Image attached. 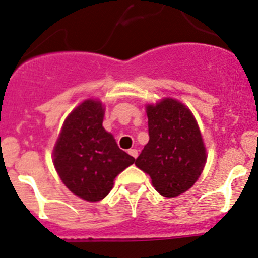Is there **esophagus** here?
Returning a JSON list of instances; mask_svg holds the SVG:
<instances>
[{
  "label": "esophagus",
  "instance_id": "1",
  "mask_svg": "<svg viewBox=\"0 0 258 258\" xmlns=\"http://www.w3.org/2000/svg\"><path fill=\"white\" fill-rule=\"evenodd\" d=\"M128 153H129L130 156H132V157H134V158H137L138 155H139V152H138L137 149H130L129 151H128Z\"/></svg>",
  "mask_w": 258,
  "mask_h": 258
}]
</instances>
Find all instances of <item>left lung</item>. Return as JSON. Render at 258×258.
Segmentation results:
<instances>
[{"instance_id":"left-lung-1","label":"left lung","mask_w":258,"mask_h":258,"mask_svg":"<svg viewBox=\"0 0 258 258\" xmlns=\"http://www.w3.org/2000/svg\"><path fill=\"white\" fill-rule=\"evenodd\" d=\"M149 143L135 161L161 195L175 198L190 189L206 164V147L189 108L174 98L147 105Z\"/></svg>"}]
</instances>
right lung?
<instances>
[{
	"label": "right lung",
	"mask_w": 258,
	"mask_h": 258,
	"mask_svg": "<svg viewBox=\"0 0 258 258\" xmlns=\"http://www.w3.org/2000/svg\"><path fill=\"white\" fill-rule=\"evenodd\" d=\"M105 107L85 100L63 123L53 149V164L60 180L74 195L90 202L106 198L115 176L135 158L118 147L102 126Z\"/></svg>",
	"instance_id": "add662e5"
}]
</instances>
